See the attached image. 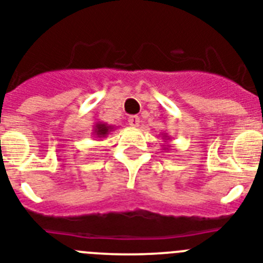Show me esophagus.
I'll return each instance as SVG.
<instances>
[{
  "instance_id": "34e87169",
  "label": "esophagus",
  "mask_w": 263,
  "mask_h": 263,
  "mask_svg": "<svg viewBox=\"0 0 263 263\" xmlns=\"http://www.w3.org/2000/svg\"><path fill=\"white\" fill-rule=\"evenodd\" d=\"M127 122H129L130 126L137 127L139 125V117L138 116H129V118H127Z\"/></svg>"
}]
</instances>
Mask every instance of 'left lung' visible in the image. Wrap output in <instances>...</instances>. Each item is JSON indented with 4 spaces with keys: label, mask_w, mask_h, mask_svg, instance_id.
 <instances>
[{
    "label": "left lung",
    "mask_w": 263,
    "mask_h": 263,
    "mask_svg": "<svg viewBox=\"0 0 263 263\" xmlns=\"http://www.w3.org/2000/svg\"><path fill=\"white\" fill-rule=\"evenodd\" d=\"M162 137H163V139H170V136H167L166 133H164V134H162ZM164 142H166V141H164ZM163 146H164L163 148H168V147H170L168 145H163Z\"/></svg>",
    "instance_id": "8db88e82"
}]
</instances>
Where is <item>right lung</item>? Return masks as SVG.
Here are the masks:
<instances>
[{
    "mask_svg": "<svg viewBox=\"0 0 263 263\" xmlns=\"http://www.w3.org/2000/svg\"><path fill=\"white\" fill-rule=\"evenodd\" d=\"M115 126L104 124V122H96L93 126V137L95 138H105L110 132H113Z\"/></svg>",
    "mask_w": 263,
    "mask_h": 263,
    "instance_id": "right-lung-1",
    "label": "right lung"
}]
</instances>
